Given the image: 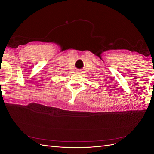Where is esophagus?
<instances>
[{
    "label": "esophagus",
    "mask_w": 154,
    "mask_h": 154,
    "mask_svg": "<svg viewBox=\"0 0 154 154\" xmlns=\"http://www.w3.org/2000/svg\"><path fill=\"white\" fill-rule=\"evenodd\" d=\"M80 72H79V71H77V72H76L77 74H80Z\"/></svg>",
    "instance_id": "obj_1"
}]
</instances>
